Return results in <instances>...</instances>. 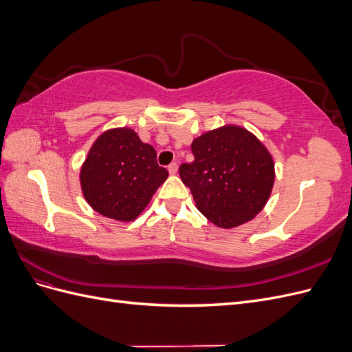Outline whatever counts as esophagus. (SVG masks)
Here are the masks:
<instances>
[{"label":"esophagus","instance_id":"34e87169","mask_svg":"<svg viewBox=\"0 0 352 352\" xmlns=\"http://www.w3.org/2000/svg\"><path fill=\"white\" fill-rule=\"evenodd\" d=\"M168 173L170 175H176L177 173V164L176 163H172L168 166Z\"/></svg>","mask_w":352,"mask_h":352}]
</instances>
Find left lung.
Masks as SVG:
<instances>
[{
    "instance_id": "8db88e82",
    "label": "left lung",
    "mask_w": 352,
    "mask_h": 352,
    "mask_svg": "<svg viewBox=\"0 0 352 352\" xmlns=\"http://www.w3.org/2000/svg\"><path fill=\"white\" fill-rule=\"evenodd\" d=\"M194 163L179 167L197 208L223 229L238 228L264 208L274 184L272 154L245 127L226 124L195 138Z\"/></svg>"
}]
</instances>
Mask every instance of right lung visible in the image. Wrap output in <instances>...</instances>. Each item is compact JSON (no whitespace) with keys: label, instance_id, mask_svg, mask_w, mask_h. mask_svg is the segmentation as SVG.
<instances>
[{"label":"right lung","instance_id":"1","mask_svg":"<svg viewBox=\"0 0 352 352\" xmlns=\"http://www.w3.org/2000/svg\"><path fill=\"white\" fill-rule=\"evenodd\" d=\"M167 176L150 144H144L129 127H116L92 144L79 177L83 197L95 211L113 220L132 221Z\"/></svg>","mask_w":352,"mask_h":352}]
</instances>
